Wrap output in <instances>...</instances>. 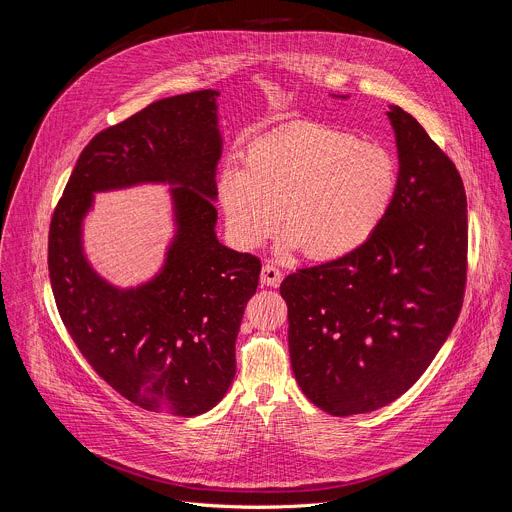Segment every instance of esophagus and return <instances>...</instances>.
<instances>
[{
    "label": "esophagus",
    "instance_id": "obj_1",
    "mask_svg": "<svg viewBox=\"0 0 512 512\" xmlns=\"http://www.w3.org/2000/svg\"><path fill=\"white\" fill-rule=\"evenodd\" d=\"M283 281V273L279 267H275L273 263H265L261 269V283L277 287Z\"/></svg>",
    "mask_w": 512,
    "mask_h": 512
}]
</instances>
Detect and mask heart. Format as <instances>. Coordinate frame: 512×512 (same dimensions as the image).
I'll use <instances>...</instances> for the list:
<instances>
[{"mask_svg": "<svg viewBox=\"0 0 512 512\" xmlns=\"http://www.w3.org/2000/svg\"><path fill=\"white\" fill-rule=\"evenodd\" d=\"M398 191L394 156L378 142L319 122H297L253 140L243 168L227 166L219 199L233 239L255 249L281 225L285 249L317 261L368 243Z\"/></svg>", "mask_w": 512, "mask_h": 512, "instance_id": "heart-1", "label": "heart"}]
</instances>
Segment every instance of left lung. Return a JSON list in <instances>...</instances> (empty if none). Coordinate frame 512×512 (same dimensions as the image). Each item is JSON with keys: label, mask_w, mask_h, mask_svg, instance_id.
<instances>
[{"label": "left lung", "mask_w": 512, "mask_h": 512, "mask_svg": "<svg viewBox=\"0 0 512 512\" xmlns=\"http://www.w3.org/2000/svg\"><path fill=\"white\" fill-rule=\"evenodd\" d=\"M398 191L376 235L350 255L297 269L281 283L289 356L303 394L331 416L374 412L426 372L464 301L466 193L420 122L388 112Z\"/></svg>", "instance_id": "left-lung-1"}]
</instances>
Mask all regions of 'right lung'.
Wrapping results in <instances>:
<instances>
[{
  "label": "right lung",
  "instance_id": "add662e5",
  "mask_svg": "<svg viewBox=\"0 0 512 512\" xmlns=\"http://www.w3.org/2000/svg\"><path fill=\"white\" fill-rule=\"evenodd\" d=\"M215 90L148 104L98 132L80 152L48 235L60 317L92 370L128 402L199 416L235 378V339L259 285L261 259L217 241L221 158ZM173 182L178 239L150 284L120 292L81 253L79 227L96 190Z\"/></svg>",
  "mask_w": 512,
  "mask_h": 512
}]
</instances>
